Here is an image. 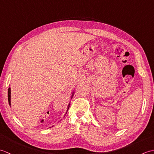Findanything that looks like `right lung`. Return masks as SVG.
<instances>
[{
	"label": "right lung",
	"mask_w": 154,
	"mask_h": 154,
	"mask_svg": "<svg viewBox=\"0 0 154 154\" xmlns=\"http://www.w3.org/2000/svg\"><path fill=\"white\" fill-rule=\"evenodd\" d=\"M8 103H9V105H11V88H8ZM69 106H70V104L68 105V109L67 110L69 109ZM67 113V112H66Z\"/></svg>",
	"instance_id": "right-lung-1"
}]
</instances>
